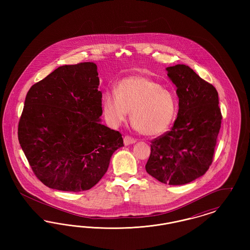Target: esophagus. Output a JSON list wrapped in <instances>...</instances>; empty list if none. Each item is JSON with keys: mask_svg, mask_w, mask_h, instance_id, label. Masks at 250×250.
Wrapping results in <instances>:
<instances>
[{"mask_svg": "<svg viewBox=\"0 0 250 250\" xmlns=\"http://www.w3.org/2000/svg\"><path fill=\"white\" fill-rule=\"evenodd\" d=\"M136 143V140L133 139V138H131L129 136H125V137L124 138V143H125V145H130V144H133V143Z\"/></svg>", "mask_w": 250, "mask_h": 250, "instance_id": "esophagus-1", "label": "esophagus"}]
</instances>
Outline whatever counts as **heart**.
Returning <instances> with one entry per match:
<instances>
[{"mask_svg":"<svg viewBox=\"0 0 250 250\" xmlns=\"http://www.w3.org/2000/svg\"><path fill=\"white\" fill-rule=\"evenodd\" d=\"M105 119L111 127H118L131 110V122L142 134L157 137L170 127L177 114V97L154 80L132 76L117 84L115 91L102 96Z\"/></svg>","mask_w":250,"mask_h":250,"instance_id":"obj_1","label":"heart"}]
</instances>
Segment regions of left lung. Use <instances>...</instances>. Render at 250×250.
I'll return each mask as SVG.
<instances>
[{
	"label": "left lung",
	"instance_id": "obj_1",
	"mask_svg": "<svg viewBox=\"0 0 250 250\" xmlns=\"http://www.w3.org/2000/svg\"><path fill=\"white\" fill-rule=\"evenodd\" d=\"M177 87V118L171 129L151 142L146 171L163 184L186 185L202 176L211 166L221 126L218 94L185 64L167 67Z\"/></svg>",
	"mask_w": 250,
	"mask_h": 250
}]
</instances>
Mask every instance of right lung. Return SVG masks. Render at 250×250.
Listing matches in <instances>:
<instances>
[{"label":"right lung","mask_w":250,"mask_h":250,"mask_svg":"<svg viewBox=\"0 0 250 250\" xmlns=\"http://www.w3.org/2000/svg\"><path fill=\"white\" fill-rule=\"evenodd\" d=\"M98 86L97 66L88 62L60 66L27 93L19 142L36 177L49 188H92L124 146L119 131L100 123Z\"/></svg>","instance_id":"right-lung-1"}]
</instances>
